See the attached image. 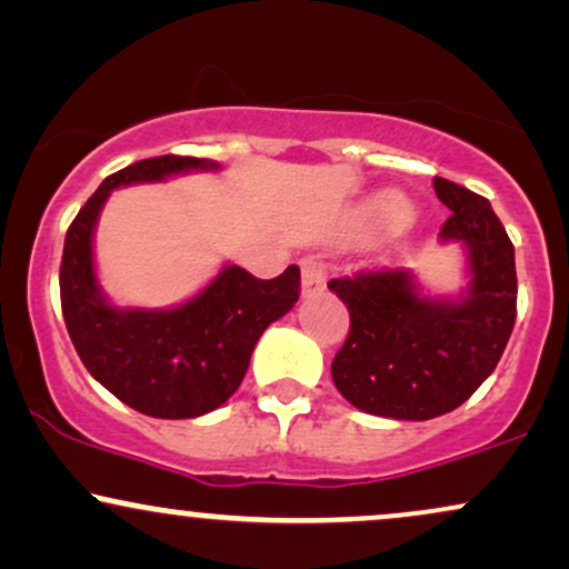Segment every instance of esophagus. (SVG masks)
Wrapping results in <instances>:
<instances>
[{
    "instance_id": "obj_1",
    "label": "esophagus",
    "mask_w": 569,
    "mask_h": 569,
    "mask_svg": "<svg viewBox=\"0 0 569 569\" xmlns=\"http://www.w3.org/2000/svg\"><path fill=\"white\" fill-rule=\"evenodd\" d=\"M326 289V270L318 259H305L302 262V297H315Z\"/></svg>"
}]
</instances>
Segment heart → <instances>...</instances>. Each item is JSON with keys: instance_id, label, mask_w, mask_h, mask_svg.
<instances>
[{"instance_id": "1", "label": "heart", "mask_w": 569, "mask_h": 569, "mask_svg": "<svg viewBox=\"0 0 569 569\" xmlns=\"http://www.w3.org/2000/svg\"><path fill=\"white\" fill-rule=\"evenodd\" d=\"M410 203L397 193H379L368 198L366 203L358 209V230L362 232H387L397 230L408 222Z\"/></svg>"}]
</instances>
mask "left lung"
I'll use <instances>...</instances> for the list:
<instances>
[{"instance_id":"left-lung-1","label":"left lung","mask_w":569,"mask_h":569,"mask_svg":"<svg viewBox=\"0 0 569 569\" xmlns=\"http://www.w3.org/2000/svg\"><path fill=\"white\" fill-rule=\"evenodd\" d=\"M453 214L442 243L467 251L469 286L456 299L423 297L410 270H368L328 283L350 310L331 362L345 400L371 416L427 421L467 402L496 371L517 318L515 246L488 198L435 177Z\"/></svg>"}]
</instances>
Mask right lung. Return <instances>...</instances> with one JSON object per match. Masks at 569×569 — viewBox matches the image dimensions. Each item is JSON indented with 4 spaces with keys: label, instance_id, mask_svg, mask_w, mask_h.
Masks as SVG:
<instances>
[{
    "label": "right lung",
    "instance_id": "add662e5",
    "mask_svg": "<svg viewBox=\"0 0 569 569\" xmlns=\"http://www.w3.org/2000/svg\"><path fill=\"white\" fill-rule=\"evenodd\" d=\"M217 169L193 156H159L106 177L66 232L60 305L87 371L129 408L153 419H196L241 387L264 328L299 299V267L259 280L224 264L201 293L169 310L113 307L94 276L92 236L111 190Z\"/></svg>",
    "mask_w": 569,
    "mask_h": 569
}]
</instances>
